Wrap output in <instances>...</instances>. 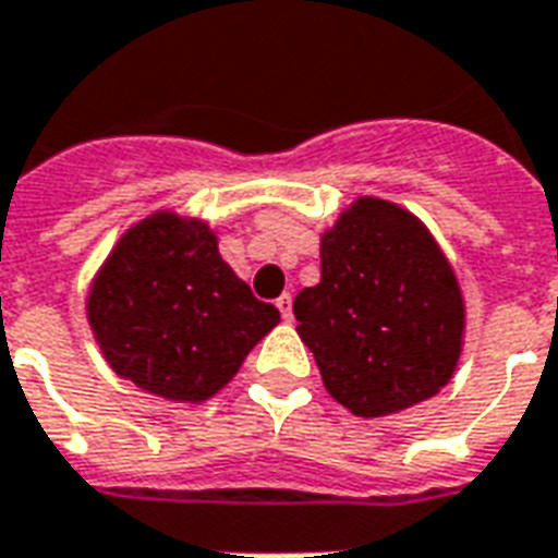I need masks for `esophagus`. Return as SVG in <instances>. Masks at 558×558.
<instances>
[{
    "mask_svg": "<svg viewBox=\"0 0 558 558\" xmlns=\"http://www.w3.org/2000/svg\"><path fill=\"white\" fill-rule=\"evenodd\" d=\"M275 307H278L280 316H283L289 322V318H292V295H289V292H283V295H280L278 301H275Z\"/></svg>",
    "mask_w": 558,
    "mask_h": 558,
    "instance_id": "1",
    "label": "esophagus"
}]
</instances>
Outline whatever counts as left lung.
Instances as JSON below:
<instances>
[{
    "label": "left lung",
    "instance_id": "left-lung-1",
    "mask_svg": "<svg viewBox=\"0 0 558 558\" xmlns=\"http://www.w3.org/2000/svg\"><path fill=\"white\" fill-rule=\"evenodd\" d=\"M325 389L360 418L427 401L457 372L465 301L427 225L360 195L322 233V280L292 301Z\"/></svg>",
    "mask_w": 558,
    "mask_h": 558
}]
</instances>
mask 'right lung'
I'll return each instance as SVG.
<instances>
[{
    "label": "right lung",
    "mask_w": 558,
    "mask_h": 558,
    "mask_svg": "<svg viewBox=\"0 0 558 558\" xmlns=\"http://www.w3.org/2000/svg\"><path fill=\"white\" fill-rule=\"evenodd\" d=\"M87 322L119 377L166 401L202 403L233 380L280 313L222 260L210 225L157 210L101 263Z\"/></svg>",
    "instance_id": "obj_1"
}]
</instances>
